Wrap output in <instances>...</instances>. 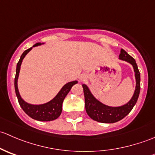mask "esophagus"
Segmentation results:
<instances>
[{
	"label": "esophagus",
	"instance_id": "obj_1",
	"mask_svg": "<svg viewBox=\"0 0 155 155\" xmlns=\"http://www.w3.org/2000/svg\"><path fill=\"white\" fill-rule=\"evenodd\" d=\"M85 76H84V75H82V76H79V80L80 81H84L85 79Z\"/></svg>",
	"mask_w": 155,
	"mask_h": 155
}]
</instances>
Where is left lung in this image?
Masks as SVG:
<instances>
[{
	"instance_id": "obj_1",
	"label": "left lung",
	"mask_w": 155,
	"mask_h": 155,
	"mask_svg": "<svg viewBox=\"0 0 155 155\" xmlns=\"http://www.w3.org/2000/svg\"><path fill=\"white\" fill-rule=\"evenodd\" d=\"M120 60L130 64L134 68L135 73L136 87L131 99L127 103L119 107H109L98 101L91 92L89 87L85 84L82 85L85 95V110L91 119L101 123H115L123 119L130 113L135 106L140 91V73L136 61L127 51L121 48L119 54Z\"/></svg>"
}]
</instances>
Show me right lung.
<instances>
[{
  "mask_svg": "<svg viewBox=\"0 0 155 155\" xmlns=\"http://www.w3.org/2000/svg\"><path fill=\"white\" fill-rule=\"evenodd\" d=\"M43 44H44V43H36L32 47L25 50L22 53V54L21 55V58H20L19 61H18V64L16 65V73H15L14 85H15V94H16L17 98H18L19 105L21 107V109L24 110V112L28 116L31 117V118L37 120V121H53V120H55L56 118H58L60 116L61 113L62 112V104H63V101L64 100L65 97L70 92V89L73 87V85L78 83V81H72V82H68L67 84H65L53 99H51V101H49L47 103H45V104H31L25 102L22 99V97L20 95L18 88V76H19L20 68H21L22 61L24 59V58L26 56V54L32 49L33 47L41 46V45Z\"/></svg>",
  "mask_w": 155,
  "mask_h": 155,
  "instance_id": "1",
  "label": "right lung"
}]
</instances>
